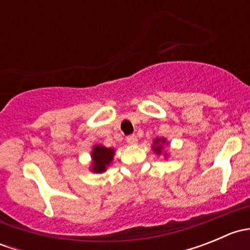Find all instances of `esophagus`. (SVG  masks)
<instances>
[{
    "label": "esophagus",
    "mask_w": 250,
    "mask_h": 250,
    "mask_svg": "<svg viewBox=\"0 0 250 250\" xmlns=\"http://www.w3.org/2000/svg\"><path fill=\"white\" fill-rule=\"evenodd\" d=\"M127 143L129 145H135L138 143V138L135 135H129V137H127Z\"/></svg>",
    "instance_id": "esophagus-1"
}]
</instances>
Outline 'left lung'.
<instances>
[{
  "instance_id": "left-lung-1",
  "label": "left lung",
  "mask_w": 250,
  "mask_h": 250,
  "mask_svg": "<svg viewBox=\"0 0 250 250\" xmlns=\"http://www.w3.org/2000/svg\"><path fill=\"white\" fill-rule=\"evenodd\" d=\"M165 145H168L167 140H166L165 138H157V139H155V140H153V144H152L153 152H155L156 155L160 156L161 153H162L163 146H165Z\"/></svg>"
}]
</instances>
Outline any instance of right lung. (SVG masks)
<instances>
[{"instance_id": "1", "label": "right lung", "mask_w": 250, "mask_h": 250, "mask_svg": "<svg viewBox=\"0 0 250 250\" xmlns=\"http://www.w3.org/2000/svg\"><path fill=\"white\" fill-rule=\"evenodd\" d=\"M113 156H115V148L105 147L100 144L94 145L90 153V157H92L90 170L93 173H104L112 162Z\"/></svg>"}]
</instances>
